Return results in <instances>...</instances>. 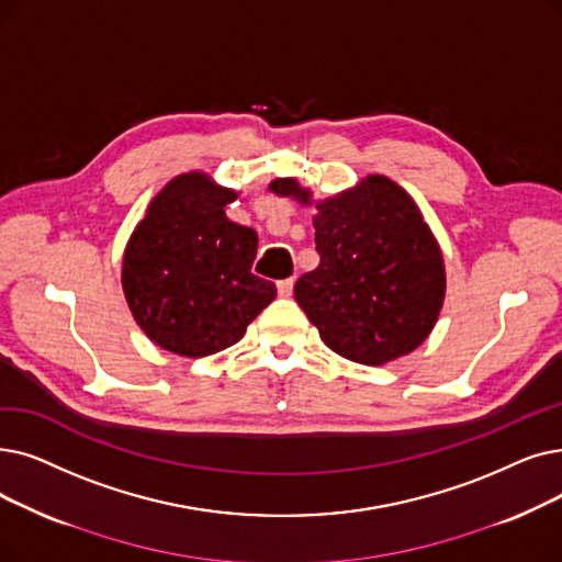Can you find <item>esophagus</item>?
Instances as JSON below:
<instances>
[{"label": "esophagus", "instance_id": "34e87169", "mask_svg": "<svg viewBox=\"0 0 562 562\" xmlns=\"http://www.w3.org/2000/svg\"><path fill=\"white\" fill-rule=\"evenodd\" d=\"M294 278H286V280H280L278 282V294L280 296H291V291H294Z\"/></svg>", "mask_w": 562, "mask_h": 562}]
</instances>
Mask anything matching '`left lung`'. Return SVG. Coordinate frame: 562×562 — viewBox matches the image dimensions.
I'll use <instances>...</instances> for the list:
<instances>
[{"mask_svg": "<svg viewBox=\"0 0 562 562\" xmlns=\"http://www.w3.org/2000/svg\"><path fill=\"white\" fill-rule=\"evenodd\" d=\"M271 190L310 202L296 179H276ZM316 209L319 266L299 278L294 296L322 339L362 364L420 347L441 312L446 271L416 202L374 175Z\"/></svg>", "mask_w": 562, "mask_h": 562, "instance_id": "1", "label": "left lung"}]
</instances>
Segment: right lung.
<instances>
[{"label":"right lung","instance_id":"1","mask_svg":"<svg viewBox=\"0 0 562 562\" xmlns=\"http://www.w3.org/2000/svg\"><path fill=\"white\" fill-rule=\"evenodd\" d=\"M234 198L206 175H181L151 202L126 248L121 282L135 322L177 356L236 345L276 299V284L252 276L257 234L227 221Z\"/></svg>","mask_w":562,"mask_h":562}]
</instances>
